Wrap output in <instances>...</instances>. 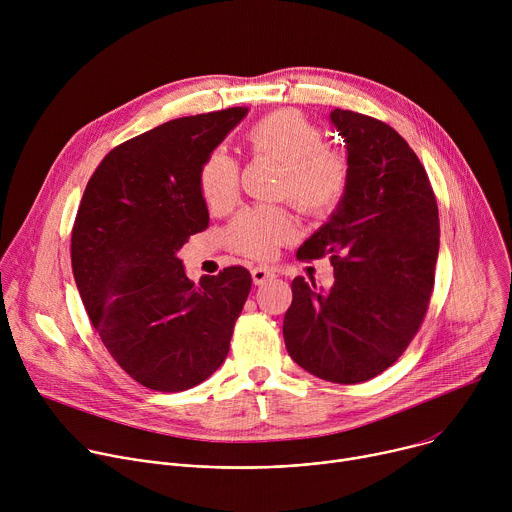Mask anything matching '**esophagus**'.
I'll return each mask as SVG.
<instances>
[{
	"label": "esophagus",
	"instance_id": "obj_1",
	"mask_svg": "<svg viewBox=\"0 0 512 512\" xmlns=\"http://www.w3.org/2000/svg\"><path fill=\"white\" fill-rule=\"evenodd\" d=\"M251 277H253V283H255V285H263L265 281L273 279L275 273H273L271 269H267V267H255V269L251 271Z\"/></svg>",
	"mask_w": 512,
	"mask_h": 512
}]
</instances>
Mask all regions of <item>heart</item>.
<instances>
[{"label": "heart", "instance_id": "obj_1", "mask_svg": "<svg viewBox=\"0 0 512 512\" xmlns=\"http://www.w3.org/2000/svg\"><path fill=\"white\" fill-rule=\"evenodd\" d=\"M255 156L281 162L275 194L289 198L312 218L330 216L350 188L348 156L330 148L326 131L298 109L263 115L247 131ZM200 194L210 208H227L239 194V164L225 152L206 158L198 176ZM298 225L281 206L245 208L227 229L233 251L251 259H269L277 247L294 241Z\"/></svg>", "mask_w": 512, "mask_h": 512}]
</instances>
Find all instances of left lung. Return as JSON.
Here are the masks:
<instances>
[{
  "instance_id": "obj_1",
  "label": "left lung",
  "mask_w": 512,
  "mask_h": 512,
  "mask_svg": "<svg viewBox=\"0 0 512 512\" xmlns=\"http://www.w3.org/2000/svg\"><path fill=\"white\" fill-rule=\"evenodd\" d=\"M330 119L346 141L350 188L298 259L328 257L334 285L291 281L283 338L314 377L354 385L387 371L415 338L433 294L440 214L425 168L391 125L344 109Z\"/></svg>"
}]
</instances>
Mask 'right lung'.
Wrapping results in <instances>:
<instances>
[{"label":"right lung","instance_id":"1","mask_svg":"<svg viewBox=\"0 0 512 512\" xmlns=\"http://www.w3.org/2000/svg\"><path fill=\"white\" fill-rule=\"evenodd\" d=\"M243 107L172 119L113 148L93 172L70 239L72 273L105 348L139 385L178 393L225 362L251 273L194 285L178 249L208 227L200 168Z\"/></svg>","mask_w":512,"mask_h":512}]
</instances>
